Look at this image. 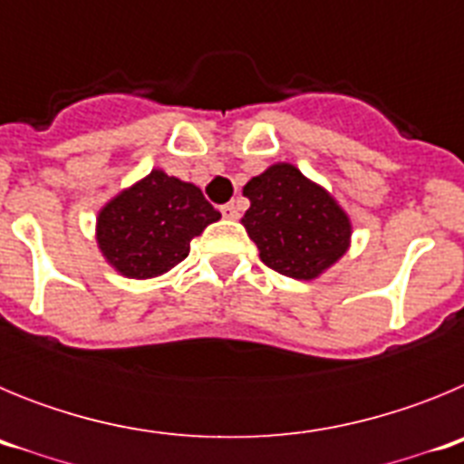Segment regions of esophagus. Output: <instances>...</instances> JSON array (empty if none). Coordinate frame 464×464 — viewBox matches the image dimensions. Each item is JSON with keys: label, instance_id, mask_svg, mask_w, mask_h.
I'll use <instances>...</instances> for the list:
<instances>
[{"label": "esophagus", "instance_id": "esophagus-1", "mask_svg": "<svg viewBox=\"0 0 464 464\" xmlns=\"http://www.w3.org/2000/svg\"><path fill=\"white\" fill-rule=\"evenodd\" d=\"M220 213H223V218H227V220H237V218H239V208L235 207V202L223 204V207H220Z\"/></svg>", "mask_w": 464, "mask_h": 464}]
</instances>
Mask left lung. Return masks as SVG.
I'll return each mask as SVG.
<instances>
[{
	"mask_svg": "<svg viewBox=\"0 0 464 464\" xmlns=\"http://www.w3.org/2000/svg\"><path fill=\"white\" fill-rule=\"evenodd\" d=\"M244 195L251 208L241 223L274 272L309 281L346 253L351 220L297 167L272 165L246 183Z\"/></svg>",
	"mask_w": 464,
	"mask_h": 464,
	"instance_id": "left-lung-1",
	"label": "left lung"
}]
</instances>
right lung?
<instances>
[{"label":"right lung","mask_w":464,"mask_h":464,"mask_svg":"<svg viewBox=\"0 0 464 464\" xmlns=\"http://www.w3.org/2000/svg\"><path fill=\"white\" fill-rule=\"evenodd\" d=\"M218 218L199 188L153 169L102 208L97 244L122 276L153 278L186 260L190 241Z\"/></svg>","instance_id":"1"}]
</instances>
